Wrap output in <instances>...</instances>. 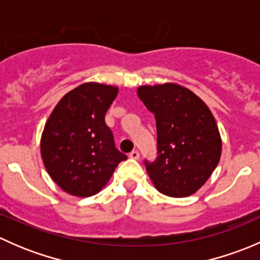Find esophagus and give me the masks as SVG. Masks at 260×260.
I'll return each instance as SVG.
<instances>
[{
  "label": "esophagus",
  "mask_w": 260,
  "mask_h": 260,
  "mask_svg": "<svg viewBox=\"0 0 260 260\" xmlns=\"http://www.w3.org/2000/svg\"><path fill=\"white\" fill-rule=\"evenodd\" d=\"M129 157H131V158H133V159H138V158H140V152H138L137 149H135V151L131 152Z\"/></svg>",
  "instance_id": "obj_1"
}]
</instances>
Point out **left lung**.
I'll return each instance as SVG.
<instances>
[{
  "instance_id": "1",
  "label": "left lung",
  "mask_w": 260,
  "mask_h": 260,
  "mask_svg": "<svg viewBox=\"0 0 260 260\" xmlns=\"http://www.w3.org/2000/svg\"><path fill=\"white\" fill-rule=\"evenodd\" d=\"M137 94L156 119L157 157L145 159L154 187L171 198L192 195L221 156L214 115L196 94L174 83L140 86Z\"/></svg>"
}]
</instances>
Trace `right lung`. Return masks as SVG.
Wrapping results in <instances>:
<instances>
[{
    "mask_svg": "<svg viewBox=\"0 0 260 260\" xmlns=\"http://www.w3.org/2000/svg\"><path fill=\"white\" fill-rule=\"evenodd\" d=\"M117 93L112 85L81 84L62 96L46 122L41 157L52 181L70 195H95L127 159L104 119Z\"/></svg>",
    "mask_w": 260,
    "mask_h": 260,
    "instance_id": "right-lung-1",
    "label": "right lung"
}]
</instances>
